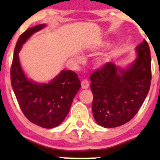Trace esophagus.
Instances as JSON below:
<instances>
[{"label": "esophagus", "instance_id": "esophagus-1", "mask_svg": "<svg viewBox=\"0 0 160 160\" xmlns=\"http://www.w3.org/2000/svg\"><path fill=\"white\" fill-rule=\"evenodd\" d=\"M89 82L88 80H83L81 82V88L82 89H88L89 88Z\"/></svg>", "mask_w": 160, "mask_h": 160}]
</instances>
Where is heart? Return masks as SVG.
<instances>
[{"label":"heart","instance_id":"b5f03b06","mask_svg":"<svg viewBox=\"0 0 160 160\" xmlns=\"http://www.w3.org/2000/svg\"><path fill=\"white\" fill-rule=\"evenodd\" d=\"M109 43H104V47H108V46H109ZM77 59L78 60H80V57H78L77 58ZM108 59H106V58H101V59H98V61H97V64H98V66H104V64L107 62Z\"/></svg>","mask_w":160,"mask_h":160}]
</instances>
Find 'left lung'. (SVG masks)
I'll list each match as a JSON object with an SVG mask.
<instances>
[{"mask_svg": "<svg viewBox=\"0 0 160 160\" xmlns=\"http://www.w3.org/2000/svg\"><path fill=\"white\" fill-rule=\"evenodd\" d=\"M135 52L136 58L126 68L109 62L90 75L93 118L104 128H115L129 122L149 93L151 56L146 40L135 48Z\"/></svg>", "mask_w": 160, "mask_h": 160, "instance_id": "left-lung-1", "label": "left lung"}]
</instances>
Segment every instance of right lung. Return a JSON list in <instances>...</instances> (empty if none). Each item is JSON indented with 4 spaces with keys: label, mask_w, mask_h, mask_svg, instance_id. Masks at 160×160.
I'll return each mask as SVG.
<instances>
[{
    "label": "right lung",
    "mask_w": 160,
    "mask_h": 160,
    "mask_svg": "<svg viewBox=\"0 0 160 160\" xmlns=\"http://www.w3.org/2000/svg\"><path fill=\"white\" fill-rule=\"evenodd\" d=\"M46 26L41 24L32 27L19 37L14 52L11 82L25 117L38 126L52 128L66 118L81 85L77 74L71 70H62L48 83H37L27 77L21 66L18 53L34 33Z\"/></svg>",
    "instance_id": "1"
}]
</instances>
